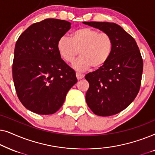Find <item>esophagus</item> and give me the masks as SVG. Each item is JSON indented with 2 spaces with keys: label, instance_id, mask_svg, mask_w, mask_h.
<instances>
[{
  "label": "esophagus",
  "instance_id": "1",
  "mask_svg": "<svg viewBox=\"0 0 155 155\" xmlns=\"http://www.w3.org/2000/svg\"><path fill=\"white\" fill-rule=\"evenodd\" d=\"M76 77H77L78 80H81L84 78V75H83V74H82V73H76Z\"/></svg>",
  "mask_w": 155,
  "mask_h": 155
}]
</instances>
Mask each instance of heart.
<instances>
[{"label": "heart", "instance_id": "obj_1", "mask_svg": "<svg viewBox=\"0 0 155 155\" xmlns=\"http://www.w3.org/2000/svg\"><path fill=\"white\" fill-rule=\"evenodd\" d=\"M57 49L63 60L71 63L77 56L80 57L73 64L78 71H84L91 67L97 69L109 61L113 51V40L107 33L82 27L74 31L71 38L63 36L58 39Z\"/></svg>", "mask_w": 155, "mask_h": 155}]
</instances>
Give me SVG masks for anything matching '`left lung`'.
Segmentation results:
<instances>
[{"label":"left lung","mask_w":155,"mask_h":155,"mask_svg":"<svg viewBox=\"0 0 155 155\" xmlns=\"http://www.w3.org/2000/svg\"><path fill=\"white\" fill-rule=\"evenodd\" d=\"M83 23L108 34L113 40L109 61L85 75L90 84L85 99L96 115H114L128 107L139 92L143 69L140 52L135 39L116 23Z\"/></svg>","instance_id":"1"}]
</instances>
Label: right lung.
<instances>
[{
  "mask_svg": "<svg viewBox=\"0 0 155 155\" xmlns=\"http://www.w3.org/2000/svg\"><path fill=\"white\" fill-rule=\"evenodd\" d=\"M71 23L46 19L29 26L18 38L14 51L12 78L18 97L29 111L53 114L62 107L78 82L75 72L57 49L58 39Z\"/></svg>",
  "mask_w": 155,
  "mask_h": 155,
  "instance_id": "1",
  "label": "right lung"
}]
</instances>
